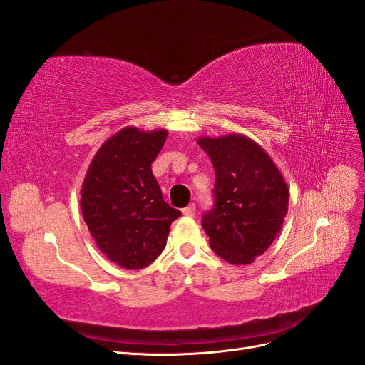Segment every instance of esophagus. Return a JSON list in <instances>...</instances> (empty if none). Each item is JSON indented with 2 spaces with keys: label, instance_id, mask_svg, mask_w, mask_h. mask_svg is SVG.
<instances>
[{
  "label": "esophagus",
  "instance_id": "1",
  "mask_svg": "<svg viewBox=\"0 0 365 365\" xmlns=\"http://www.w3.org/2000/svg\"><path fill=\"white\" fill-rule=\"evenodd\" d=\"M182 215L184 216H189V217H193L196 215V205L190 204V205H187L185 208H182Z\"/></svg>",
  "mask_w": 365,
  "mask_h": 365
}]
</instances>
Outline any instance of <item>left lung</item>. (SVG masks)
Instances as JSON below:
<instances>
[{"label": "left lung", "mask_w": 365, "mask_h": 365, "mask_svg": "<svg viewBox=\"0 0 365 365\" xmlns=\"http://www.w3.org/2000/svg\"><path fill=\"white\" fill-rule=\"evenodd\" d=\"M213 163L215 207L202 217L210 245L231 264H248L269 248L288 213L289 189L256 141L242 134L200 137Z\"/></svg>", "instance_id": "obj_1"}]
</instances>
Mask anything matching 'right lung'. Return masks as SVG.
<instances>
[{
  "label": "right lung",
  "mask_w": 365,
  "mask_h": 365,
  "mask_svg": "<svg viewBox=\"0 0 365 365\" xmlns=\"http://www.w3.org/2000/svg\"><path fill=\"white\" fill-rule=\"evenodd\" d=\"M165 137V129H120L96 152L82 184L85 224L98 250L125 269L155 260L181 216L163 200L150 168Z\"/></svg>",
  "instance_id": "right-lung-1"
}]
</instances>
